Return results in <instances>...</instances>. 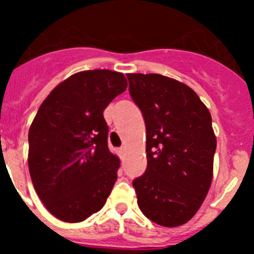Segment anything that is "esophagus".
<instances>
[{
    "mask_svg": "<svg viewBox=\"0 0 254 254\" xmlns=\"http://www.w3.org/2000/svg\"><path fill=\"white\" fill-rule=\"evenodd\" d=\"M124 153H125V147H120V148H119V155H120V157H123V156H124Z\"/></svg>",
    "mask_w": 254,
    "mask_h": 254,
    "instance_id": "obj_1",
    "label": "esophagus"
}]
</instances>
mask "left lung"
<instances>
[{
  "label": "left lung",
  "instance_id": "1",
  "mask_svg": "<svg viewBox=\"0 0 254 254\" xmlns=\"http://www.w3.org/2000/svg\"><path fill=\"white\" fill-rule=\"evenodd\" d=\"M129 92L146 125L147 168L132 181L151 221L176 227L203 204L212 179L216 137L211 115L187 84L158 73H127Z\"/></svg>",
  "mask_w": 254,
  "mask_h": 254
}]
</instances>
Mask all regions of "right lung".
Here are the masks:
<instances>
[{"label":"right lung","mask_w":254,"mask_h":254,"mask_svg":"<svg viewBox=\"0 0 254 254\" xmlns=\"http://www.w3.org/2000/svg\"><path fill=\"white\" fill-rule=\"evenodd\" d=\"M127 87L120 72L82 71L39 107L28 134V166L38 196L59 220L81 222L106 204L120 161L108 148L103 112Z\"/></svg>","instance_id":"add662e5"}]
</instances>
